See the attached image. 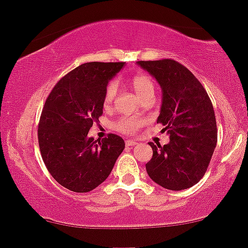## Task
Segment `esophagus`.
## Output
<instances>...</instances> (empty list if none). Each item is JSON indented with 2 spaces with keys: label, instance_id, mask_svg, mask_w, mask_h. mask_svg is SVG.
<instances>
[{
  "label": "esophagus",
  "instance_id": "34e87169",
  "mask_svg": "<svg viewBox=\"0 0 248 248\" xmlns=\"http://www.w3.org/2000/svg\"><path fill=\"white\" fill-rule=\"evenodd\" d=\"M125 143H126L127 147H134V145L138 144V142L137 141H133V140H126V142H125Z\"/></svg>",
  "mask_w": 248,
  "mask_h": 248
}]
</instances>
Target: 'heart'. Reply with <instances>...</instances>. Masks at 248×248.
Masks as SVG:
<instances>
[{
	"label": "heart",
	"mask_w": 248,
	"mask_h": 248,
	"mask_svg": "<svg viewBox=\"0 0 248 248\" xmlns=\"http://www.w3.org/2000/svg\"><path fill=\"white\" fill-rule=\"evenodd\" d=\"M131 84L135 93L142 100L154 99L155 93V83L150 76L145 73H138L132 78ZM118 93V83L117 81H110L105 89L103 97V105L105 108H110L115 103ZM145 123L143 118L139 117H122L118 120L114 126L116 130L123 132V133H135L142 125Z\"/></svg>",
	"instance_id": "b5f03b06"
}]
</instances>
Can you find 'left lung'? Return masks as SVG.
Segmentation results:
<instances>
[{"mask_svg":"<svg viewBox=\"0 0 248 248\" xmlns=\"http://www.w3.org/2000/svg\"><path fill=\"white\" fill-rule=\"evenodd\" d=\"M162 90L157 123L167 131L168 144L150 142L154 155L145 169L152 181L171 191L192 187L204 176L217 144V123L204 87L187 67L174 60L139 61Z\"/></svg>","mask_w":248,"mask_h":248,"instance_id":"1","label":"left lung"}]
</instances>
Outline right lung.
<instances>
[{
    "instance_id": "1",
    "label": "right lung",
    "mask_w": 248,
    "mask_h": 248,
    "mask_svg": "<svg viewBox=\"0 0 248 248\" xmlns=\"http://www.w3.org/2000/svg\"><path fill=\"white\" fill-rule=\"evenodd\" d=\"M124 64H81L55 84L44 105L38 125L40 154L53 178L70 191L96 188L124 150V140L116 134L101 140L88 137L103 115L108 81Z\"/></svg>"
}]
</instances>
